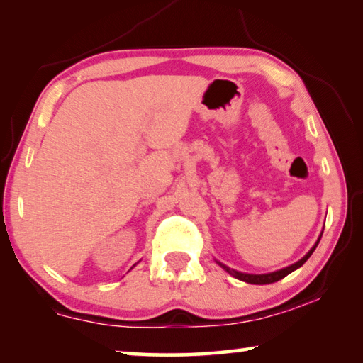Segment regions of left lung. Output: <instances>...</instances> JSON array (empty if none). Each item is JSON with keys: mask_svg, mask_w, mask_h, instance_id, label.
Segmentation results:
<instances>
[{"mask_svg": "<svg viewBox=\"0 0 363 363\" xmlns=\"http://www.w3.org/2000/svg\"><path fill=\"white\" fill-rule=\"evenodd\" d=\"M322 233H323V232H322ZM322 233H320V235H318V238H317V242H315L314 247H312L309 251H307V253H306L303 257H301L299 261H296V262L291 264V266H288V267H284V269H280V270H275V272H269V274H245V272H238V270H235V269L227 267L225 264H223V262H219V261H216V262L219 264L220 267H223V269L225 270L227 274H230L232 277H235V279L242 280V281H247V284H251V285H267V284H274V281H279V280H281L284 277H286V275L291 274L293 270L299 269L307 259H309L311 255L314 253V250L317 248L318 242H320Z\"/></svg>", "mask_w": 363, "mask_h": 363, "instance_id": "1", "label": "left lung"}]
</instances>
